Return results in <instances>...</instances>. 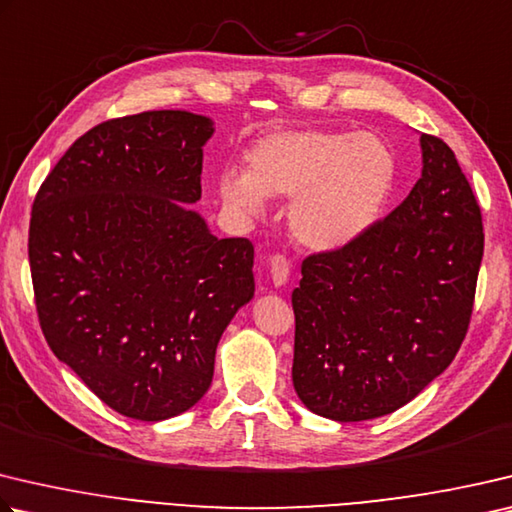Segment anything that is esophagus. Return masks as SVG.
Returning <instances> with one entry per match:
<instances>
[{"instance_id": "esophagus-1", "label": "esophagus", "mask_w": 512, "mask_h": 512, "mask_svg": "<svg viewBox=\"0 0 512 512\" xmlns=\"http://www.w3.org/2000/svg\"><path fill=\"white\" fill-rule=\"evenodd\" d=\"M268 271H271L273 286L280 288L288 282V273H291V266H288L286 257L275 255V257H271V262H268Z\"/></svg>"}]
</instances>
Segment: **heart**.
Segmentation results:
<instances>
[{
    "label": "heart",
    "instance_id": "heart-1",
    "mask_svg": "<svg viewBox=\"0 0 512 512\" xmlns=\"http://www.w3.org/2000/svg\"><path fill=\"white\" fill-rule=\"evenodd\" d=\"M398 161L383 138L331 129H288L259 138L246 170L217 176L224 206L239 217H262L268 197H291L293 239L331 253L356 244L378 226L392 201Z\"/></svg>",
    "mask_w": 512,
    "mask_h": 512
}]
</instances>
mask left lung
Wrapping results in <instances>:
<instances>
[{
	"label": "left lung",
	"instance_id": "obj_1",
	"mask_svg": "<svg viewBox=\"0 0 512 512\" xmlns=\"http://www.w3.org/2000/svg\"><path fill=\"white\" fill-rule=\"evenodd\" d=\"M421 179L342 250L311 255L293 291L295 394L340 423L396 412L466 338L483 257L481 212L441 138L421 134Z\"/></svg>",
	"mask_w": 512,
	"mask_h": 512
}]
</instances>
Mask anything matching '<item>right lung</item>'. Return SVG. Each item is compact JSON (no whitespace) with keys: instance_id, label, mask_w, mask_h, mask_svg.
Instances as JSON below:
<instances>
[{"instance_id":"obj_1","label":"right lung","mask_w":512,"mask_h":512,"mask_svg":"<svg viewBox=\"0 0 512 512\" xmlns=\"http://www.w3.org/2000/svg\"><path fill=\"white\" fill-rule=\"evenodd\" d=\"M215 120L183 109L107 120L37 192L29 262L42 333L102 403L165 421L210 389L221 336L255 295V248L219 239L201 199Z\"/></svg>"}]
</instances>
